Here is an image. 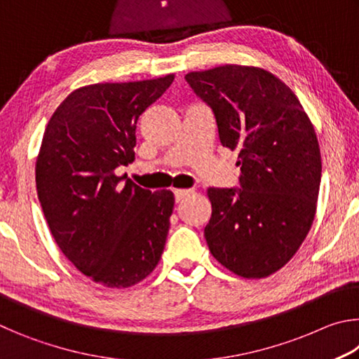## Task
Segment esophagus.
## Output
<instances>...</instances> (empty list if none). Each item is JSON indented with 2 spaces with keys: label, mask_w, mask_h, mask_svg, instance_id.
<instances>
[{
  "label": "esophagus",
  "mask_w": 359,
  "mask_h": 359,
  "mask_svg": "<svg viewBox=\"0 0 359 359\" xmlns=\"http://www.w3.org/2000/svg\"><path fill=\"white\" fill-rule=\"evenodd\" d=\"M191 193V190H174V198H175V201H182V199L184 198H187L188 194Z\"/></svg>",
  "instance_id": "34e87169"
}]
</instances>
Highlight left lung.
Returning a JSON list of instances; mask_svg holds the SVG:
<instances>
[{"mask_svg": "<svg viewBox=\"0 0 359 359\" xmlns=\"http://www.w3.org/2000/svg\"><path fill=\"white\" fill-rule=\"evenodd\" d=\"M185 81L214 112L223 147L239 150V187L208 190L209 250L241 277L271 276L293 258L317 210L313 125L296 95L261 68L224 65Z\"/></svg>", "mask_w": 359, "mask_h": 359, "instance_id": "1", "label": "left lung"}]
</instances>
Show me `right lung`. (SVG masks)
I'll list each match as a JSON object with an SVG mask.
<instances>
[{
	"mask_svg": "<svg viewBox=\"0 0 359 359\" xmlns=\"http://www.w3.org/2000/svg\"><path fill=\"white\" fill-rule=\"evenodd\" d=\"M174 74L72 92L48 120L36 188L53 239L96 283L128 288L165 250L174 194L145 190L115 169L135 160L136 123Z\"/></svg>",
	"mask_w": 359,
	"mask_h": 359,
	"instance_id": "1",
	"label": "right lung"
}]
</instances>
